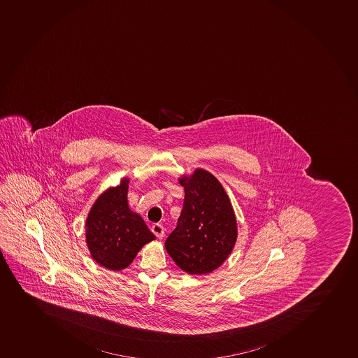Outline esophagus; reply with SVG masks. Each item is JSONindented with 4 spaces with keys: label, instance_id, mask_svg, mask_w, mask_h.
Wrapping results in <instances>:
<instances>
[{
    "label": "esophagus",
    "instance_id": "34e87169",
    "mask_svg": "<svg viewBox=\"0 0 358 358\" xmlns=\"http://www.w3.org/2000/svg\"><path fill=\"white\" fill-rule=\"evenodd\" d=\"M151 230H152V233L156 235L158 238H163L164 235H165V229H164V227L162 226V224H159V223H156V224H153L152 228H151Z\"/></svg>",
    "mask_w": 358,
    "mask_h": 358
}]
</instances>
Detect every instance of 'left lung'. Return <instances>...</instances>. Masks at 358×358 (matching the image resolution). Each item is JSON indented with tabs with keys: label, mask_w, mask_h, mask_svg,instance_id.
Masks as SVG:
<instances>
[{
	"label": "left lung",
	"mask_w": 358,
	"mask_h": 358,
	"mask_svg": "<svg viewBox=\"0 0 358 358\" xmlns=\"http://www.w3.org/2000/svg\"><path fill=\"white\" fill-rule=\"evenodd\" d=\"M180 182L184 206L165 248L181 270L209 273L226 261L236 242L233 207L221 184L207 171L196 170Z\"/></svg>",
	"instance_id": "8db88e82"
}]
</instances>
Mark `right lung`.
I'll list each match as a JSON object with an SVG mask.
<instances>
[{"instance_id":"1","label":"right lung","mask_w":358,"mask_h":358,"mask_svg":"<svg viewBox=\"0 0 358 358\" xmlns=\"http://www.w3.org/2000/svg\"><path fill=\"white\" fill-rule=\"evenodd\" d=\"M129 180L97 199L86 220V241L94 261L120 271L129 266L143 245L155 240L138 214L129 209Z\"/></svg>"}]
</instances>
